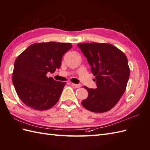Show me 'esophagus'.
Masks as SVG:
<instances>
[{
	"instance_id": "esophagus-1",
	"label": "esophagus",
	"mask_w": 150,
	"mask_h": 150,
	"mask_svg": "<svg viewBox=\"0 0 150 150\" xmlns=\"http://www.w3.org/2000/svg\"><path fill=\"white\" fill-rule=\"evenodd\" d=\"M71 85L72 86L75 87L76 88H80L81 86V85H80V84H74V83H71Z\"/></svg>"
}]
</instances>
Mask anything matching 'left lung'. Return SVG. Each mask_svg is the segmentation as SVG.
<instances>
[{
  "instance_id": "1",
  "label": "left lung",
  "mask_w": 150,
  "mask_h": 150,
  "mask_svg": "<svg viewBox=\"0 0 150 150\" xmlns=\"http://www.w3.org/2000/svg\"><path fill=\"white\" fill-rule=\"evenodd\" d=\"M96 76L97 88H84L88 96L82 100L83 106L94 112L110 110L123 96L130 76L126 55L118 47L109 43L78 44Z\"/></svg>"
}]
</instances>
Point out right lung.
Here are the masks:
<instances>
[{
	"label": "right lung",
	"mask_w": 150,
	"mask_h": 150,
	"mask_svg": "<svg viewBox=\"0 0 150 150\" xmlns=\"http://www.w3.org/2000/svg\"><path fill=\"white\" fill-rule=\"evenodd\" d=\"M71 43H34L14 62L12 81L17 95L28 107L44 111L55 105L66 83L46 76L59 69Z\"/></svg>",
	"instance_id": "1"
}]
</instances>
